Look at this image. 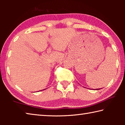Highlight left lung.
<instances>
[{
	"instance_id": "obj_1",
	"label": "left lung",
	"mask_w": 125,
	"mask_h": 125,
	"mask_svg": "<svg viewBox=\"0 0 125 125\" xmlns=\"http://www.w3.org/2000/svg\"><path fill=\"white\" fill-rule=\"evenodd\" d=\"M99 89H97L96 90H99Z\"/></svg>"
}]
</instances>
